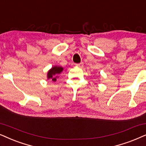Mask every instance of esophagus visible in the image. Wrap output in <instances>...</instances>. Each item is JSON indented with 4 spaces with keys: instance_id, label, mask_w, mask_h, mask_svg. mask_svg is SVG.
<instances>
[{
    "instance_id": "esophagus-1",
    "label": "esophagus",
    "mask_w": 146,
    "mask_h": 146,
    "mask_svg": "<svg viewBox=\"0 0 146 146\" xmlns=\"http://www.w3.org/2000/svg\"><path fill=\"white\" fill-rule=\"evenodd\" d=\"M75 65L78 67H83V63H77L75 64Z\"/></svg>"
}]
</instances>
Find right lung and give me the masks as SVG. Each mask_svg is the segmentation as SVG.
I'll return each mask as SVG.
<instances>
[{"label": "right lung", "mask_w": 146, "mask_h": 146, "mask_svg": "<svg viewBox=\"0 0 146 146\" xmlns=\"http://www.w3.org/2000/svg\"><path fill=\"white\" fill-rule=\"evenodd\" d=\"M63 68L61 67H52L51 69H50L48 72L47 74V77L48 79H52V81H56V78L57 77V75L60 74L61 73L62 71H63Z\"/></svg>", "instance_id": "1"}]
</instances>
